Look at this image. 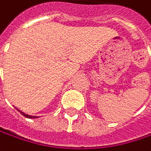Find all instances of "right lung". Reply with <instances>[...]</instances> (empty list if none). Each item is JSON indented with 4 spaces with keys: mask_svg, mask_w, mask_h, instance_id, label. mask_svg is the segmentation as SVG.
<instances>
[{
    "mask_svg": "<svg viewBox=\"0 0 151 151\" xmlns=\"http://www.w3.org/2000/svg\"><path fill=\"white\" fill-rule=\"evenodd\" d=\"M16 109H17V108H16ZM17 111H18L23 115V116H24L25 118H28V119H37V118H38V117H35V116H30V115H28V114H25V113H24L23 111H19L18 109H17Z\"/></svg>",
    "mask_w": 151,
    "mask_h": 151,
    "instance_id": "1",
    "label": "right lung"
}]
</instances>
